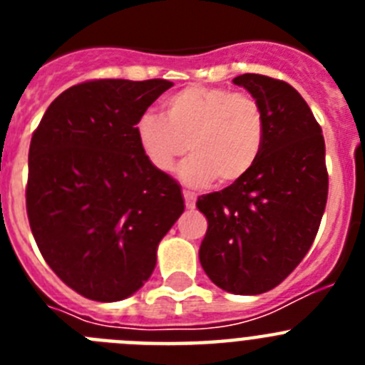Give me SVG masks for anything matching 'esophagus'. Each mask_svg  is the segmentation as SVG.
<instances>
[{
  "instance_id": "34e87169",
  "label": "esophagus",
  "mask_w": 365,
  "mask_h": 365,
  "mask_svg": "<svg viewBox=\"0 0 365 365\" xmlns=\"http://www.w3.org/2000/svg\"><path fill=\"white\" fill-rule=\"evenodd\" d=\"M182 195H185L186 208H188V210H193V208H195V199H197V197H195V193L185 190V192H182Z\"/></svg>"
}]
</instances>
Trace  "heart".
I'll list each match as a JSON object with an SVG mask.
<instances>
[{
  "instance_id": "heart-1",
  "label": "heart",
  "mask_w": 365,
  "mask_h": 365,
  "mask_svg": "<svg viewBox=\"0 0 365 365\" xmlns=\"http://www.w3.org/2000/svg\"><path fill=\"white\" fill-rule=\"evenodd\" d=\"M166 117L146 111L135 124L137 143L148 163L170 173L179 170L185 185H234L252 172L265 143V115L259 102L225 87L193 86L164 102Z\"/></svg>"
}]
</instances>
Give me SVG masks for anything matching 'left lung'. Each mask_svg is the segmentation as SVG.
Segmentation results:
<instances>
[{
	"instance_id": "obj_1",
	"label": "left lung",
	"mask_w": 365,
	"mask_h": 365,
	"mask_svg": "<svg viewBox=\"0 0 365 365\" xmlns=\"http://www.w3.org/2000/svg\"><path fill=\"white\" fill-rule=\"evenodd\" d=\"M265 115V143L252 172L197 199L208 219L199 248L206 276L222 291H270L299 265L320 228L329 177L320 124L294 87L241 74Z\"/></svg>"
}]
</instances>
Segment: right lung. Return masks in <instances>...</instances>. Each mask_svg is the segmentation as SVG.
Returning a JSON list of instances; mask_svg holds the SVG:
<instances>
[{"instance_id":"right-lung-1","label":"right lung","mask_w":365,"mask_h":365,"mask_svg":"<svg viewBox=\"0 0 365 365\" xmlns=\"http://www.w3.org/2000/svg\"><path fill=\"white\" fill-rule=\"evenodd\" d=\"M173 83L91 80L47 108L29 148L27 215L41 256L73 291L118 302L150 279L185 212L177 180L137 143L138 117Z\"/></svg>"}]
</instances>
